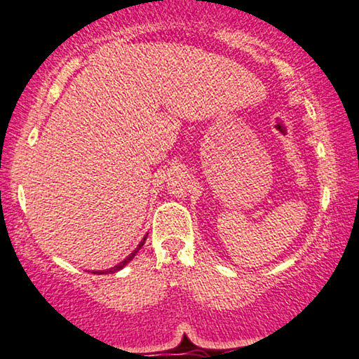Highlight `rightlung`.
I'll use <instances>...</instances> for the list:
<instances>
[{
	"label": "right lung",
	"mask_w": 359,
	"mask_h": 359,
	"mask_svg": "<svg viewBox=\"0 0 359 359\" xmlns=\"http://www.w3.org/2000/svg\"><path fill=\"white\" fill-rule=\"evenodd\" d=\"M146 238H147V235H146V237H144L142 240H140V243L137 245V248H135V250L133 252V253H130V255L129 257H127V258H124V260H122L121 263H117V265L114 266V269H109V270H102V271H96V273L97 275H104V273H116V271H119V270H122V269H124V266L127 265V263H129L130 260H133V258L135 257V253H137L139 250H140V248H142V245L144 243H146Z\"/></svg>",
	"instance_id": "obj_1"
}]
</instances>
